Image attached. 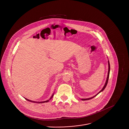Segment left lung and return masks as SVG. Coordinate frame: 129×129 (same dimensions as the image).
<instances>
[{"label":"left lung","mask_w":129,"mask_h":129,"mask_svg":"<svg viewBox=\"0 0 129 129\" xmlns=\"http://www.w3.org/2000/svg\"><path fill=\"white\" fill-rule=\"evenodd\" d=\"M109 62V61H108ZM109 71H108V77H107V80H106V83H105V86H104V87L103 88V89L100 91L99 92H101V91H102L104 89V88H105V87H106V85H107V82H108V77H109V72H110V65H109ZM87 99H89H89H82V100H87Z\"/></svg>","instance_id":"8db88e82"}]
</instances>
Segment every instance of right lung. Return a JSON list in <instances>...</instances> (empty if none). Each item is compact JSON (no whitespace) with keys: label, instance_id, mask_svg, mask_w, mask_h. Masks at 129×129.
<instances>
[{"label":"right lung","instance_id":"add662e5","mask_svg":"<svg viewBox=\"0 0 129 129\" xmlns=\"http://www.w3.org/2000/svg\"><path fill=\"white\" fill-rule=\"evenodd\" d=\"M53 95H53V96H52V97L51 98H51L53 97ZM30 101H31V100H30ZM47 101H49V100H47ZM47 101H44V102H37V103H43V102H47ZM33 102H35L34 101H33Z\"/></svg>","mask_w":129,"mask_h":129}]
</instances>
